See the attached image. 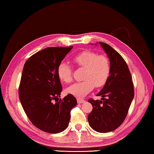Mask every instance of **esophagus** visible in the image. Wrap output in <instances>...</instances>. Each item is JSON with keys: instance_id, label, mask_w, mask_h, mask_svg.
<instances>
[{"instance_id": "obj_1", "label": "esophagus", "mask_w": 154, "mask_h": 154, "mask_svg": "<svg viewBox=\"0 0 154 154\" xmlns=\"http://www.w3.org/2000/svg\"><path fill=\"white\" fill-rule=\"evenodd\" d=\"M77 102H78V103L80 104V103H85V100H83V99H82V98H77Z\"/></svg>"}]
</instances>
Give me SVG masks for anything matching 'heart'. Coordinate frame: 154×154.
<instances>
[{
  "instance_id": "b5f03b06",
  "label": "heart",
  "mask_w": 154,
  "mask_h": 154,
  "mask_svg": "<svg viewBox=\"0 0 154 154\" xmlns=\"http://www.w3.org/2000/svg\"><path fill=\"white\" fill-rule=\"evenodd\" d=\"M74 62L78 67L84 69L82 81L72 85L67 92L78 97H83L92 91L94 87L104 86L109 78L112 71L110 59L107 56L98 55L94 51L85 50L74 56ZM59 79L66 83L72 82V70L67 63L59 64L58 69Z\"/></svg>"
}]
</instances>
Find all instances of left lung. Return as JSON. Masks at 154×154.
I'll list each match as a JSON object with an SVG mask.
<instances>
[{
    "label": "left lung",
    "mask_w": 154,
    "mask_h": 154,
    "mask_svg": "<svg viewBox=\"0 0 154 154\" xmlns=\"http://www.w3.org/2000/svg\"><path fill=\"white\" fill-rule=\"evenodd\" d=\"M99 43L110 59L112 71L105 86L96 95L102 97L101 100H88L93 109L87 119L94 130L107 133L117 129L123 122L134 97V88L124 58L108 44Z\"/></svg>",
    "instance_id": "8db88e82"
}]
</instances>
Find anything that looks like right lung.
Returning a JSON list of instances; mask_svg holds the SVG:
<instances>
[{"mask_svg": "<svg viewBox=\"0 0 154 154\" xmlns=\"http://www.w3.org/2000/svg\"><path fill=\"white\" fill-rule=\"evenodd\" d=\"M72 47H47L28 58L23 67L18 88L21 105L32 123L47 133L67 128L77 104L72 94L59 98L63 88L58 67Z\"/></svg>", "mask_w": 154, "mask_h": 154, "instance_id": "obj_1", "label": "right lung"}]
</instances>
